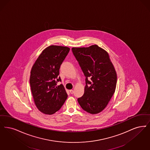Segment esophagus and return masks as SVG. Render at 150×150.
<instances>
[{"label":"esophagus","instance_id":"esophagus-1","mask_svg":"<svg viewBox=\"0 0 150 150\" xmlns=\"http://www.w3.org/2000/svg\"><path fill=\"white\" fill-rule=\"evenodd\" d=\"M70 92L71 94H73L74 93V90H70Z\"/></svg>","mask_w":150,"mask_h":150}]
</instances>
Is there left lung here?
<instances>
[{
  "mask_svg": "<svg viewBox=\"0 0 150 150\" xmlns=\"http://www.w3.org/2000/svg\"><path fill=\"white\" fill-rule=\"evenodd\" d=\"M72 51L86 77L84 95L78 98V103L86 112L99 113L115 92L117 81L115 68L108 52L96 45L72 47Z\"/></svg>",
  "mask_w": 150,
  "mask_h": 150,
  "instance_id": "8db88e82",
  "label": "left lung"
}]
</instances>
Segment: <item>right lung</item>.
<instances>
[{
    "label": "right lung",
    "mask_w": 150,
    "mask_h": 150,
    "mask_svg": "<svg viewBox=\"0 0 150 150\" xmlns=\"http://www.w3.org/2000/svg\"><path fill=\"white\" fill-rule=\"evenodd\" d=\"M70 48L51 45L42 51L30 71V89L37 109L45 114L51 115L58 111L67 98L61 81L59 69Z\"/></svg>",
    "instance_id": "1"
}]
</instances>
